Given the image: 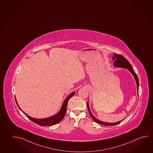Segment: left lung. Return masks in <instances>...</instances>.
<instances>
[{"label": "left lung", "mask_w": 153, "mask_h": 153, "mask_svg": "<svg viewBox=\"0 0 153 153\" xmlns=\"http://www.w3.org/2000/svg\"><path fill=\"white\" fill-rule=\"evenodd\" d=\"M112 59L114 60L113 62V65L115 67H118V68H125V69H128L129 71L131 72L132 75L134 77V79L136 81V85H137V92H138V88H139V81H138V78L137 77V75L134 72V70L133 68L132 67L130 63L128 62V60L126 59L124 56L120 55V54H114V56H113ZM87 107L88 109L89 113L91 115V117L93 119L94 121L97 123H99L100 124H102L105 125H109V126H114V125H117L119 124L123 120H121L119 122H116V123H106V122H102L100 121L99 120H98L96 118L93 114H92V113L91 112V109L89 106V103L87 102Z\"/></svg>", "instance_id": "left-lung-1"}]
</instances>
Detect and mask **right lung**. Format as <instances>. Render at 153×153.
Instances as JSON below:
<instances>
[{
  "mask_svg": "<svg viewBox=\"0 0 153 153\" xmlns=\"http://www.w3.org/2000/svg\"><path fill=\"white\" fill-rule=\"evenodd\" d=\"M74 94H75L74 91L72 92L70 94L69 96L66 98L65 100H64V101L62 103V107L60 109L59 112L57 113L56 115L44 119L34 118H33V117H31L27 115L26 113L23 112V111L21 109V108L19 107V106L18 103L17 102L16 98H15V100H16V104L19 107V108L21 111L24 113L25 114L30 120H31L32 122H34L35 123L37 124L38 125H40V126H51V125L56 124L57 123L61 122L62 120V119L64 118V116L65 115L66 112V107H67L68 101H69V99L74 96Z\"/></svg>",
  "mask_w": 153,
  "mask_h": 153,
  "instance_id": "obj_1",
  "label": "right lung"
}]
</instances>
